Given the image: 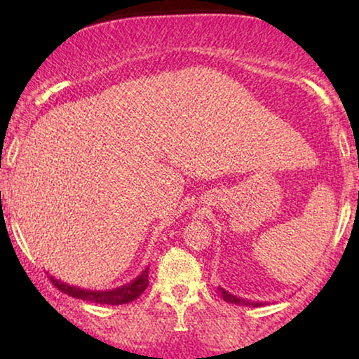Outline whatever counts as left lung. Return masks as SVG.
<instances>
[{
	"label": "left lung",
	"instance_id": "8db88e82",
	"mask_svg": "<svg viewBox=\"0 0 359 359\" xmlns=\"http://www.w3.org/2000/svg\"><path fill=\"white\" fill-rule=\"evenodd\" d=\"M217 291L220 296L225 302H230V304H237V306H252V307H259V306H264L266 302H257V301H248V299H242V297H237L233 296V294H230L229 291H225L224 287H217Z\"/></svg>",
	"mask_w": 359,
	"mask_h": 359
}]
</instances>
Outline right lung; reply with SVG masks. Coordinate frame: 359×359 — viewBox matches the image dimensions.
Masks as SVG:
<instances>
[{
    "label": "right lung",
    "instance_id": "add662e5",
    "mask_svg": "<svg viewBox=\"0 0 359 359\" xmlns=\"http://www.w3.org/2000/svg\"><path fill=\"white\" fill-rule=\"evenodd\" d=\"M50 279L52 283L55 284L57 289H60L62 292H65L72 297L81 299V301L88 302L107 304V306H121V304L132 302L145 291L147 286H149V266H147L135 279H132L130 283L124 284V286L109 289V291H90V289L70 286V284L58 281V279L53 276H50Z\"/></svg>",
    "mask_w": 359,
    "mask_h": 359
}]
</instances>
